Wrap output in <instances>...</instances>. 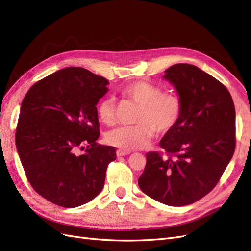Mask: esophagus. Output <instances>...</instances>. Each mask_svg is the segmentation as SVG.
<instances>
[{"label": "esophagus", "instance_id": "1", "mask_svg": "<svg viewBox=\"0 0 251 251\" xmlns=\"http://www.w3.org/2000/svg\"><path fill=\"white\" fill-rule=\"evenodd\" d=\"M131 153H132V151H130V150H124V149H119V150H117V151H116V154H117L118 157H120V156H126V155H130Z\"/></svg>", "mask_w": 251, "mask_h": 251}]
</instances>
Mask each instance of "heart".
Masks as SVG:
<instances>
[{"instance_id":"b5f03b06","label":"heart","mask_w":251,"mask_h":251,"mask_svg":"<svg viewBox=\"0 0 251 251\" xmlns=\"http://www.w3.org/2000/svg\"><path fill=\"white\" fill-rule=\"evenodd\" d=\"M123 95L140 105L135 118L137 125L121 126L108 133L105 140L111 146L124 150L142 149L154 137L156 131L160 134L171 131L181 117L182 101L179 95L163 91L154 83L134 81L124 88ZM97 114L103 125H115L116 104L113 98L101 100Z\"/></svg>"}]
</instances>
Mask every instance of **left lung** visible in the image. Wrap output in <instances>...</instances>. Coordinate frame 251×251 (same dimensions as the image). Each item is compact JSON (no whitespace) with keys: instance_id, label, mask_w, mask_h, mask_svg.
<instances>
[{"instance_id":"8db88e82","label":"left lung","mask_w":251,"mask_h":251,"mask_svg":"<svg viewBox=\"0 0 251 251\" xmlns=\"http://www.w3.org/2000/svg\"><path fill=\"white\" fill-rule=\"evenodd\" d=\"M163 77L181 98V117L159 143L165 155L147 153L138 185L158 202L184 206L210 193L231 160L235 110L229 91L198 67L173 65Z\"/></svg>"}]
</instances>
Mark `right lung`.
I'll use <instances>...</instances> for the list:
<instances>
[{
  "instance_id": "1",
  "label": "right lung",
  "mask_w": 251,
  "mask_h": 251,
  "mask_svg": "<svg viewBox=\"0 0 251 251\" xmlns=\"http://www.w3.org/2000/svg\"><path fill=\"white\" fill-rule=\"evenodd\" d=\"M108 83L85 68L68 67L35 82L23 100L16 132L22 165L34 191L58 206L94 199L116 159L115 148L96 142V104Z\"/></svg>"
}]
</instances>
